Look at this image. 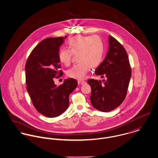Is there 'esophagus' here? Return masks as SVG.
<instances>
[{"label":"esophagus","mask_w":158,"mask_h":158,"mask_svg":"<svg viewBox=\"0 0 158 158\" xmlns=\"http://www.w3.org/2000/svg\"><path fill=\"white\" fill-rule=\"evenodd\" d=\"M78 85H84V84L86 83V81H83V80H78Z\"/></svg>","instance_id":"esophagus-1"}]
</instances>
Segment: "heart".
Segmentation results:
<instances>
[{"label": "heart", "instance_id": "obj_1", "mask_svg": "<svg viewBox=\"0 0 158 158\" xmlns=\"http://www.w3.org/2000/svg\"><path fill=\"white\" fill-rule=\"evenodd\" d=\"M69 48H61L58 58L61 63L69 66L73 55L78 56V64L68 71V77L83 80L90 68H97L102 62L105 53V45L98 36L77 35L72 37L68 43Z\"/></svg>", "mask_w": 158, "mask_h": 158}]
</instances>
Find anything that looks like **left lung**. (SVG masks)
I'll use <instances>...</instances> for the list:
<instances>
[{
    "mask_svg": "<svg viewBox=\"0 0 158 158\" xmlns=\"http://www.w3.org/2000/svg\"><path fill=\"white\" fill-rule=\"evenodd\" d=\"M109 49L103 61L95 70V75L105 80L89 79L91 104L102 112H109L123 102L131 76L128 56L125 48L117 40L110 36Z\"/></svg>",
    "mask_w": 158,
    "mask_h": 158,
    "instance_id": "obj_1",
    "label": "left lung"
}]
</instances>
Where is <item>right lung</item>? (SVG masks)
Wrapping results in <instances>:
<instances>
[{"label": "right lung", "mask_w": 158, "mask_h": 158, "mask_svg": "<svg viewBox=\"0 0 158 158\" xmlns=\"http://www.w3.org/2000/svg\"><path fill=\"white\" fill-rule=\"evenodd\" d=\"M65 37L48 38L41 41L29 55L25 64L27 89L36 110L48 117L59 116L68 109L69 95L77 88L73 78L56 86L53 78L63 75L58 58L60 47Z\"/></svg>", "instance_id": "obj_1"}]
</instances>
